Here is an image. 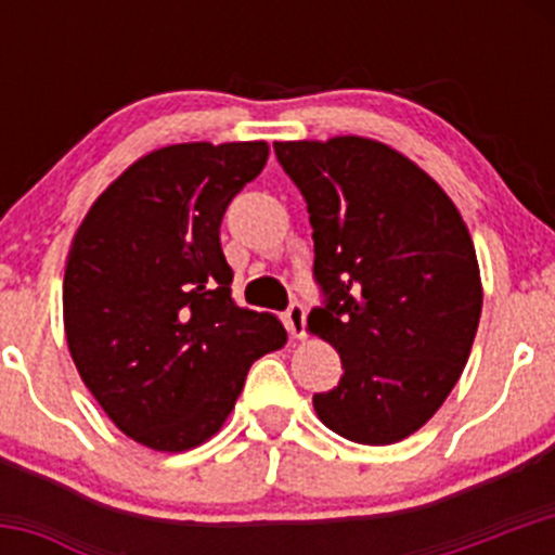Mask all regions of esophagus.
<instances>
[{"label": "esophagus", "instance_id": "34e87169", "mask_svg": "<svg viewBox=\"0 0 555 555\" xmlns=\"http://www.w3.org/2000/svg\"><path fill=\"white\" fill-rule=\"evenodd\" d=\"M284 322H287V330L293 338H306L309 330H306V306L304 304H293L284 313Z\"/></svg>", "mask_w": 555, "mask_h": 555}]
</instances>
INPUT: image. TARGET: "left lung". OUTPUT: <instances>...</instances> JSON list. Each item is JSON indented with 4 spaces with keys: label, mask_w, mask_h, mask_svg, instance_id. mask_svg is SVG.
<instances>
[{
    "label": "left lung",
    "mask_w": 555,
    "mask_h": 555,
    "mask_svg": "<svg viewBox=\"0 0 555 555\" xmlns=\"http://www.w3.org/2000/svg\"><path fill=\"white\" fill-rule=\"evenodd\" d=\"M273 150L309 204L324 293L309 327L344 365L313 411L354 443L405 440L451 395L478 333L483 287L467 225L427 171L376 139Z\"/></svg>",
    "instance_id": "left-lung-1"
}]
</instances>
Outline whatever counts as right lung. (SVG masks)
Here are the masks:
<instances>
[{
	"mask_svg": "<svg viewBox=\"0 0 555 555\" xmlns=\"http://www.w3.org/2000/svg\"><path fill=\"white\" fill-rule=\"evenodd\" d=\"M266 160V142L153 150L93 201L72 238L69 354L112 424L153 451L220 433L251 362L287 344L276 317L231 298L220 246L228 204Z\"/></svg>",
	"mask_w": 555,
	"mask_h": 555,
	"instance_id": "obj_1",
	"label": "right lung"
}]
</instances>
